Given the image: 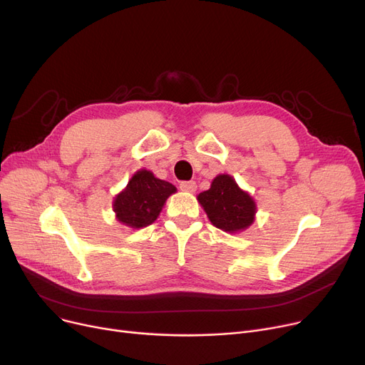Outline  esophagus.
I'll return each instance as SVG.
<instances>
[{
  "instance_id": "34e87169",
  "label": "esophagus",
  "mask_w": 365,
  "mask_h": 365,
  "mask_svg": "<svg viewBox=\"0 0 365 365\" xmlns=\"http://www.w3.org/2000/svg\"><path fill=\"white\" fill-rule=\"evenodd\" d=\"M180 190L187 194H192L197 190V183L194 180H189V182H180Z\"/></svg>"
}]
</instances>
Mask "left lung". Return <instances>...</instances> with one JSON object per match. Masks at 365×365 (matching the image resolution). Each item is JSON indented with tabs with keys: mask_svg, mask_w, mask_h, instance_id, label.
I'll list each match as a JSON object with an SVG mask.
<instances>
[{
	"mask_svg": "<svg viewBox=\"0 0 365 365\" xmlns=\"http://www.w3.org/2000/svg\"><path fill=\"white\" fill-rule=\"evenodd\" d=\"M210 222L229 234L244 231L255 222L256 202L229 175H219L212 186L198 195Z\"/></svg>",
	"mask_w": 365,
	"mask_h": 365,
	"instance_id": "8db88e82",
	"label": "left lung"
}]
</instances>
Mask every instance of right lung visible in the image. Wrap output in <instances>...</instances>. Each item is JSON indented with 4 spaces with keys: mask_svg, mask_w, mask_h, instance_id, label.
<instances>
[{
    "mask_svg": "<svg viewBox=\"0 0 365 365\" xmlns=\"http://www.w3.org/2000/svg\"><path fill=\"white\" fill-rule=\"evenodd\" d=\"M176 190L175 185L143 168L134 173L125 189L115 197L112 208L120 223L140 229L157 220L167 198Z\"/></svg>",
    "mask_w": 365,
    "mask_h": 365,
    "instance_id": "obj_1",
    "label": "right lung"
}]
</instances>
